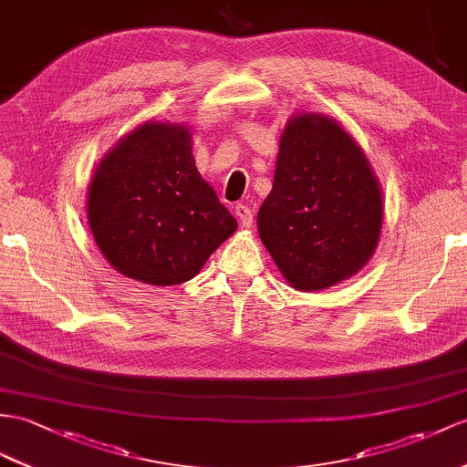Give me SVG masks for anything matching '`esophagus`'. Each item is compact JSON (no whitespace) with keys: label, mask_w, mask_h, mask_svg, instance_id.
I'll return each mask as SVG.
<instances>
[{"label":"esophagus","mask_w":467,"mask_h":467,"mask_svg":"<svg viewBox=\"0 0 467 467\" xmlns=\"http://www.w3.org/2000/svg\"><path fill=\"white\" fill-rule=\"evenodd\" d=\"M234 212H235V218L240 220V223H242L244 227H249V225L254 223V212L249 210V208L245 206V203H237Z\"/></svg>","instance_id":"1"}]
</instances>
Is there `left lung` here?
Instances as JSON below:
<instances>
[{
  "label": "left lung",
  "instance_id": "left-lung-1",
  "mask_svg": "<svg viewBox=\"0 0 467 467\" xmlns=\"http://www.w3.org/2000/svg\"><path fill=\"white\" fill-rule=\"evenodd\" d=\"M384 202L368 158L348 130L319 112L285 122L273 188L257 232L297 291H323L368 264L380 240Z\"/></svg>",
  "mask_w": 467,
  "mask_h": 467
}]
</instances>
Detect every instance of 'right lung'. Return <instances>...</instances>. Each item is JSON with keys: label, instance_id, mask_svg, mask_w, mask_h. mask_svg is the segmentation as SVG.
Masks as SVG:
<instances>
[{"label": "right lung", "instance_id": "right-lung-1", "mask_svg": "<svg viewBox=\"0 0 467 467\" xmlns=\"http://www.w3.org/2000/svg\"><path fill=\"white\" fill-rule=\"evenodd\" d=\"M95 244L120 275L168 287L190 281L237 230L202 178L186 124L146 120L100 158L87 196Z\"/></svg>", "mask_w": 467, "mask_h": 467}]
</instances>
